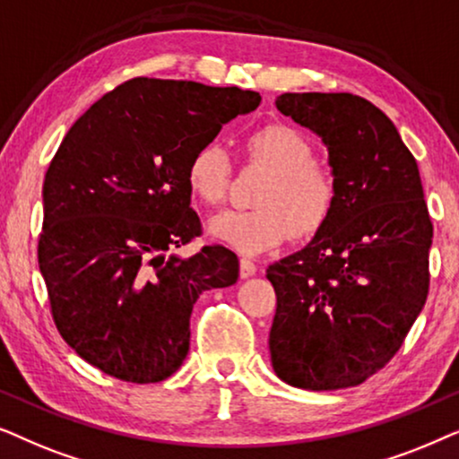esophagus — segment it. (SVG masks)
Wrapping results in <instances>:
<instances>
[{
  "label": "esophagus",
  "instance_id": "34e87169",
  "mask_svg": "<svg viewBox=\"0 0 459 459\" xmlns=\"http://www.w3.org/2000/svg\"><path fill=\"white\" fill-rule=\"evenodd\" d=\"M255 271H258V268H255V264H254L252 260L241 258V262H239V274H241V279H249V277H254Z\"/></svg>",
  "mask_w": 459,
  "mask_h": 459
}]
</instances>
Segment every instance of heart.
<instances>
[{"label":"heart","mask_w":459,"mask_h":459,"mask_svg":"<svg viewBox=\"0 0 459 459\" xmlns=\"http://www.w3.org/2000/svg\"><path fill=\"white\" fill-rule=\"evenodd\" d=\"M249 157L271 174L254 210H226L212 218L210 233L239 254L274 249L291 233L310 237L332 216L338 180L329 168L316 166L315 149L302 132L273 124L255 130ZM230 157L220 143L201 144L186 166V185L201 204L218 205L229 193Z\"/></svg>","instance_id":"1"}]
</instances>
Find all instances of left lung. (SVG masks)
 Returning a JSON list of instances; mask_svg holds the SVG:
<instances>
[{
  "instance_id": "left-lung-1",
  "label": "left lung",
  "mask_w": 459,
  "mask_h": 459,
  "mask_svg": "<svg viewBox=\"0 0 459 459\" xmlns=\"http://www.w3.org/2000/svg\"><path fill=\"white\" fill-rule=\"evenodd\" d=\"M274 105L327 146L338 199L313 241L266 271L273 369L304 390L357 386L394 357L429 296L432 222L418 163L361 96L307 91Z\"/></svg>"
}]
</instances>
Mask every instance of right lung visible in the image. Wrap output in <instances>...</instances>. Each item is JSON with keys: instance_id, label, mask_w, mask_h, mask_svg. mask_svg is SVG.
<instances>
[{"instance_id": "1", "label": "right lung", "mask_w": 459, "mask_h": 459, "mask_svg": "<svg viewBox=\"0 0 459 459\" xmlns=\"http://www.w3.org/2000/svg\"><path fill=\"white\" fill-rule=\"evenodd\" d=\"M260 94L136 77L66 132L44 180L39 271L60 335L124 382H161L191 344L199 293L229 287L239 260L222 246L168 255L201 235L186 166Z\"/></svg>"}]
</instances>
